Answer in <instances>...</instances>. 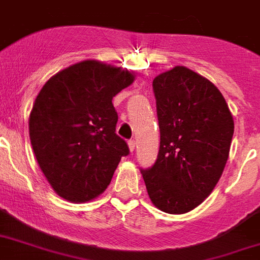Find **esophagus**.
<instances>
[{"instance_id": "34e87169", "label": "esophagus", "mask_w": 260, "mask_h": 260, "mask_svg": "<svg viewBox=\"0 0 260 260\" xmlns=\"http://www.w3.org/2000/svg\"><path fill=\"white\" fill-rule=\"evenodd\" d=\"M127 145H128V150H130V152H134L135 145H137V143H135L134 139H132V141H128Z\"/></svg>"}]
</instances>
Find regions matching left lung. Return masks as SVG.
<instances>
[{
	"instance_id": "1",
	"label": "left lung",
	"mask_w": 260,
	"mask_h": 260,
	"mask_svg": "<svg viewBox=\"0 0 260 260\" xmlns=\"http://www.w3.org/2000/svg\"><path fill=\"white\" fill-rule=\"evenodd\" d=\"M160 147L151 168L142 170L157 209L184 214L212 193L229 157L234 119L212 81L176 66L152 81Z\"/></svg>"
}]
</instances>
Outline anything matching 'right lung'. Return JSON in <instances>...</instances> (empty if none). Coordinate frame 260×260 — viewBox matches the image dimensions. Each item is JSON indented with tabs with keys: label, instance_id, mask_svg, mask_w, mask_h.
<instances>
[{
	"label": "right lung",
	"instance_id": "1",
	"mask_svg": "<svg viewBox=\"0 0 260 260\" xmlns=\"http://www.w3.org/2000/svg\"><path fill=\"white\" fill-rule=\"evenodd\" d=\"M134 72L99 60L67 67L46 81L28 118L38 164L60 197L96 199L112 181L126 142L115 134L112 100L132 85Z\"/></svg>",
	"mask_w": 260,
	"mask_h": 260
}]
</instances>
